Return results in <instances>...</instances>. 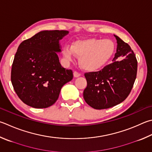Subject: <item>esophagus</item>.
I'll return each mask as SVG.
<instances>
[{
    "label": "esophagus",
    "mask_w": 152,
    "mask_h": 152,
    "mask_svg": "<svg viewBox=\"0 0 152 152\" xmlns=\"http://www.w3.org/2000/svg\"><path fill=\"white\" fill-rule=\"evenodd\" d=\"M74 76L75 77V78H78V77L80 76V74L79 72H78L74 71Z\"/></svg>",
    "instance_id": "1"
}]
</instances>
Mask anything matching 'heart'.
<instances>
[{
  "label": "heart",
  "instance_id": "obj_1",
  "mask_svg": "<svg viewBox=\"0 0 152 152\" xmlns=\"http://www.w3.org/2000/svg\"><path fill=\"white\" fill-rule=\"evenodd\" d=\"M114 50V44L111 40L89 38L75 40L71 46H65L63 54L69 61L73 60L76 55L79 57V64L82 69L95 71L106 64Z\"/></svg>",
  "mask_w": 152,
  "mask_h": 152
}]
</instances>
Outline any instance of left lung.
<instances>
[{
  "label": "left lung",
  "instance_id": "8db88e82",
  "mask_svg": "<svg viewBox=\"0 0 152 152\" xmlns=\"http://www.w3.org/2000/svg\"><path fill=\"white\" fill-rule=\"evenodd\" d=\"M116 53L113 62L100 71L84 74L87 87L83 92L84 100L96 110L107 109L122 102L128 97L136 80L137 62L128 44L118 36ZM119 57L123 59L118 61Z\"/></svg>",
  "mask_w": 152,
  "mask_h": 152
}]
</instances>
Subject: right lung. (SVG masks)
<instances>
[{
  "instance_id": "right-lung-1",
  "label": "right lung",
  "mask_w": 152,
  "mask_h": 152,
  "mask_svg": "<svg viewBox=\"0 0 152 152\" xmlns=\"http://www.w3.org/2000/svg\"><path fill=\"white\" fill-rule=\"evenodd\" d=\"M67 30H43L20 43L13 60L11 82L24 104L34 108H46L58 98L60 90L73 78L72 70L60 64L56 52L59 41Z\"/></svg>"
}]
</instances>
